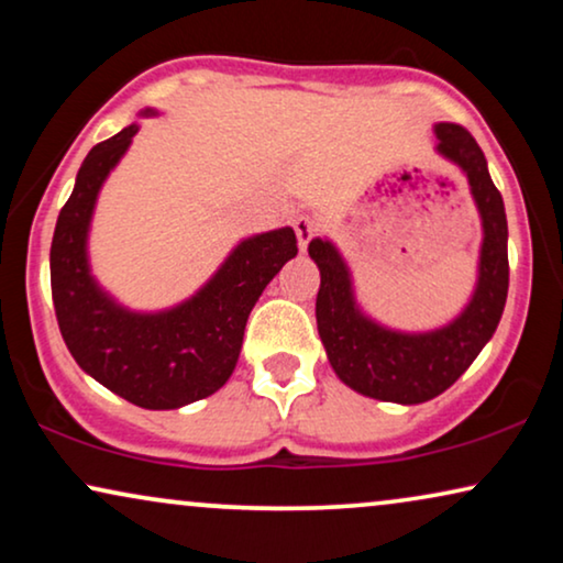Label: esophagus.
<instances>
[{
	"instance_id": "34e87169",
	"label": "esophagus",
	"mask_w": 563,
	"mask_h": 563,
	"mask_svg": "<svg viewBox=\"0 0 563 563\" xmlns=\"http://www.w3.org/2000/svg\"><path fill=\"white\" fill-rule=\"evenodd\" d=\"M314 230H318V222L312 218H307V214H299L295 220V233H297V243H299V251H307V243L312 241Z\"/></svg>"
}]
</instances>
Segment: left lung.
Here are the masks:
<instances>
[{
	"instance_id": "left-lung-1",
	"label": "left lung",
	"mask_w": 563,
	"mask_h": 563,
	"mask_svg": "<svg viewBox=\"0 0 563 563\" xmlns=\"http://www.w3.org/2000/svg\"><path fill=\"white\" fill-rule=\"evenodd\" d=\"M433 133L438 156L466 176L482 220L476 284L456 318L433 330L382 325L358 305L351 268L338 245L330 238H312L307 249L320 268L314 318L330 366L345 387L382 402L420 405L449 389L495 335L507 299V218L487 158L461 125L438 122Z\"/></svg>"
}]
</instances>
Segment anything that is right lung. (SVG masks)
<instances>
[{
    "label": "right lung",
    "mask_w": 563,
    "mask_h": 563,
    "mask_svg": "<svg viewBox=\"0 0 563 563\" xmlns=\"http://www.w3.org/2000/svg\"><path fill=\"white\" fill-rule=\"evenodd\" d=\"M145 107L141 118H156ZM141 125L95 145L76 174L51 243V289L60 335L84 372L145 410H176L218 391L241 356L243 330L266 284L297 256L291 228L243 238L184 302L156 312L118 302L89 264V230L107 176Z\"/></svg>",
    "instance_id": "right-lung-1"
}]
</instances>
